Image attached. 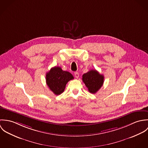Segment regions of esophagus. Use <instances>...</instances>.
Returning a JSON list of instances; mask_svg holds the SVG:
<instances>
[{"mask_svg": "<svg viewBox=\"0 0 148 148\" xmlns=\"http://www.w3.org/2000/svg\"><path fill=\"white\" fill-rule=\"evenodd\" d=\"M75 76L76 78H78L79 77V73L77 72H75Z\"/></svg>", "mask_w": 148, "mask_h": 148, "instance_id": "esophagus-1", "label": "esophagus"}]
</instances>
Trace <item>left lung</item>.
<instances>
[{
    "label": "left lung",
    "instance_id": "left-lung-1",
    "mask_svg": "<svg viewBox=\"0 0 148 148\" xmlns=\"http://www.w3.org/2000/svg\"><path fill=\"white\" fill-rule=\"evenodd\" d=\"M104 77L96 70L92 69L83 75L82 80L91 93H96L103 86Z\"/></svg>",
    "mask_w": 148,
    "mask_h": 148
}]
</instances>
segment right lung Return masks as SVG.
Returning <instances> with one entry per match:
<instances>
[{
	"label": "right lung",
	"mask_w": 148,
	"mask_h": 148,
	"mask_svg": "<svg viewBox=\"0 0 148 148\" xmlns=\"http://www.w3.org/2000/svg\"><path fill=\"white\" fill-rule=\"evenodd\" d=\"M73 79L74 77L71 73L63 71L59 66L52 68L45 76L47 84L56 95L62 93L67 83Z\"/></svg>",
	"instance_id": "add662e5"
}]
</instances>
